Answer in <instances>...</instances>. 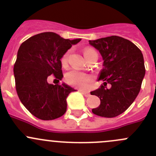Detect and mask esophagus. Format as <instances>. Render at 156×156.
I'll return each instance as SVG.
<instances>
[{
  "label": "esophagus",
  "mask_w": 156,
  "mask_h": 156,
  "mask_svg": "<svg viewBox=\"0 0 156 156\" xmlns=\"http://www.w3.org/2000/svg\"><path fill=\"white\" fill-rule=\"evenodd\" d=\"M82 94H84V97H88L90 96V92H88V91H83Z\"/></svg>",
  "instance_id": "1"
}]
</instances>
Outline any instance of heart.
<instances>
[{"label": "heart", "mask_w": 156, "mask_h": 156, "mask_svg": "<svg viewBox=\"0 0 156 156\" xmlns=\"http://www.w3.org/2000/svg\"><path fill=\"white\" fill-rule=\"evenodd\" d=\"M96 54H97V53L93 48H87L84 50V55L85 56L86 59H89L90 56ZM69 52H66L62 56V59H61V62H62V65H66V64ZM66 80L67 82L69 84H71V85H73L77 87L84 88L91 81V76L87 73H84V72L73 69V70H71L67 72L66 75Z\"/></svg>", "instance_id": "b5f03b06"}]
</instances>
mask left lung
Instances as JSON below:
<instances>
[{
    "label": "left lung",
    "mask_w": 156,
    "mask_h": 156,
    "mask_svg": "<svg viewBox=\"0 0 156 156\" xmlns=\"http://www.w3.org/2000/svg\"><path fill=\"white\" fill-rule=\"evenodd\" d=\"M89 44L103 60L97 80L103 81V85L90 92L100 98V105L92 112L102 117H116L127 109L140 90L146 73L144 56L134 44L119 36L89 41ZM108 83L109 88L105 87Z\"/></svg>",
    "instance_id": "8db88e82"
}]
</instances>
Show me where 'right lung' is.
<instances>
[{
	"label": "right lung",
	"mask_w": 156,
	"mask_h": 156,
	"mask_svg": "<svg viewBox=\"0 0 156 156\" xmlns=\"http://www.w3.org/2000/svg\"><path fill=\"white\" fill-rule=\"evenodd\" d=\"M81 40L43 32L20 45L13 69L16 89L23 106L37 119L53 120L66 112L67 97L76 90L64 82L59 85L49 84L48 78L54 75L62 79L61 59Z\"/></svg>",
	"instance_id": "obj_1"
}]
</instances>
